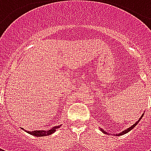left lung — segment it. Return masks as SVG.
<instances>
[{"label":"left lung","instance_id":"obj_1","mask_svg":"<svg viewBox=\"0 0 151 151\" xmlns=\"http://www.w3.org/2000/svg\"><path fill=\"white\" fill-rule=\"evenodd\" d=\"M143 116H144V113L142 114V116L140 117L139 120H137V122H135V124H133V125H132V126L129 127V128H128L127 129L124 130V131H122V132H120V133H117V134H116V136H121V135H124V134H125V133H129V132L130 130H132V129H133V128H134V127L136 126L137 124V123H138V122H139V121H140V120H141V119L142 118ZM100 130H101V131H102V132H103V133H105V134H108V133H107L106 131H104V130H103V129H100Z\"/></svg>","mask_w":151,"mask_h":151}]
</instances>
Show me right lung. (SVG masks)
<instances>
[{
  "label": "right lung",
  "instance_id": "obj_1",
  "mask_svg": "<svg viewBox=\"0 0 151 151\" xmlns=\"http://www.w3.org/2000/svg\"><path fill=\"white\" fill-rule=\"evenodd\" d=\"M60 126H55L52 128L50 130H35V131H27V133H30L31 135H34L35 137H43V136H48L50 134H52V133H55V131H56V129H58L60 128Z\"/></svg>",
  "mask_w": 151,
  "mask_h": 151
}]
</instances>
